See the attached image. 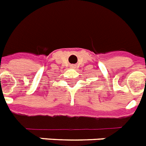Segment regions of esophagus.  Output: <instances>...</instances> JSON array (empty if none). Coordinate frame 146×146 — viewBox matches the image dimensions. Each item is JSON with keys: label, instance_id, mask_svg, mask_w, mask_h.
<instances>
[{"label": "esophagus", "instance_id": "obj_1", "mask_svg": "<svg viewBox=\"0 0 146 146\" xmlns=\"http://www.w3.org/2000/svg\"><path fill=\"white\" fill-rule=\"evenodd\" d=\"M72 68H75V67H74V66H72Z\"/></svg>", "mask_w": 146, "mask_h": 146}]
</instances>
